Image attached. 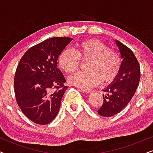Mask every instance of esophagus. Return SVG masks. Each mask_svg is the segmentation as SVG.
<instances>
[{
    "mask_svg": "<svg viewBox=\"0 0 153 153\" xmlns=\"http://www.w3.org/2000/svg\"><path fill=\"white\" fill-rule=\"evenodd\" d=\"M81 91L84 92V93H91V92L92 91L91 89H88V88H81Z\"/></svg>",
    "mask_w": 153,
    "mask_h": 153,
    "instance_id": "1",
    "label": "esophagus"
}]
</instances>
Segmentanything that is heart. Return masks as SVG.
<instances>
[{
    "label": "heart",
    "mask_w": 153,
    "mask_h": 153,
    "mask_svg": "<svg viewBox=\"0 0 153 153\" xmlns=\"http://www.w3.org/2000/svg\"><path fill=\"white\" fill-rule=\"evenodd\" d=\"M81 59L90 60L87 66L90 72L76 73L70 77L69 81L84 88L95 86L102 79L104 83L114 81L120 73L122 64L118 52L97 39L81 42L76 51L64 49L58 56V62L65 72L71 74L79 68Z\"/></svg>",
    "instance_id": "b5f03b06"
}]
</instances>
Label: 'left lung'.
Here are the masks:
<instances>
[{
    "mask_svg": "<svg viewBox=\"0 0 153 153\" xmlns=\"http://www.w3.org/2000/svg\"><path fill=\"white\" fill-rule=\"evenodd\" d=\"M123 58L118 76L103 89V104L97 111L100 116L111 117L121 111L134 95L141 78V70L138 60L132 51L116 41Z\"/></svg>",
    "mask_w": 153,
    "mask_h": 153,
    "instance_id": "1",
    "label": "left lung"
}]
</instances>
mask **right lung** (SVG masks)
I'll use <instances>...</instances> for the list:
<instances>
[{"label": "right lung", "instance_id": "right-lung-1", "mask_svg": "<svg viewBox=\"0 0 153 153\" xmlns=\"http://www.w3.org/2000/svg\"><path fill=\"white\" fill-rule=\"evenodd\" d=\"M72 40L65 37L46 39L30 47L18 64L14 79L16 102L25 116L36 124H49L59 111L68 86L57 68V60Z\"/></svg>", "mask_w": 153, "mask_h": 153}]
</instances>
